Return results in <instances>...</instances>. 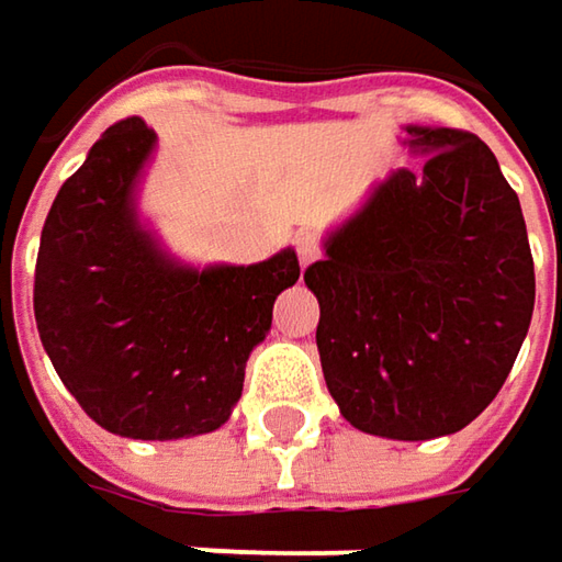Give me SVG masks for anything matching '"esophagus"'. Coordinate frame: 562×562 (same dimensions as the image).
<instances>
[{"mask_svg":"<svg viewBox=\"0 0 562 562\" xmlns=\"http://www.w3.org/2000/svg\"><path fill=\"white\" fill-rule=\"evenodd\" d=\"M295 250H299V263L302 267H312L322 257V244H318L315 234H299L295 237Z\"/></svg>","mask_w":562,"mask_h":562,"instance_id":"1","label":"esophagus"}]
</instances>
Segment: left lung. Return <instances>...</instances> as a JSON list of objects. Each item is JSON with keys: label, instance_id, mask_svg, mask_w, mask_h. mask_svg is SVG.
Wrapping results in <instances>:
<instances>
[{"label": "left lung", "instance_id": "8db88e82", "mask_svg": "<svg viewBox=\"0 0 562 562\" xmlns=\"http://www.w3.org/2000/svg\"><path fill=\"white\" fill-rule=\"evenodd\" d=\"M422 170H392L305 270L318 353L363 434L463 431L508 380L535 315L521 202L476 134L405 125Z\"/></svg>", "mask_w": 562, "mask_h": 562}]
</instances>
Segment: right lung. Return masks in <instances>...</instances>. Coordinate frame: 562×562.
I'll use <instances>...</instances> for the list:
<instances>
[{
    "label": "right lung",
    "instance_id": "right-lung-1",
    "mask_svg": "<svg viewBox=\"0 0 562 562\" xmlns=\"http://www.w3.org/2000/svg\"><path fill=\"white\" fill-rule=\"evenodd\" d=\"M157 131L119 122L86 154L47 212L34 322L57 376L105 431L179 440L231 418L247 357L299 280V257L192 267L173 257L137 195Z\"/></svg>",
    "mask_w": 562,
    "mask_h": 562
}]
</instances>
